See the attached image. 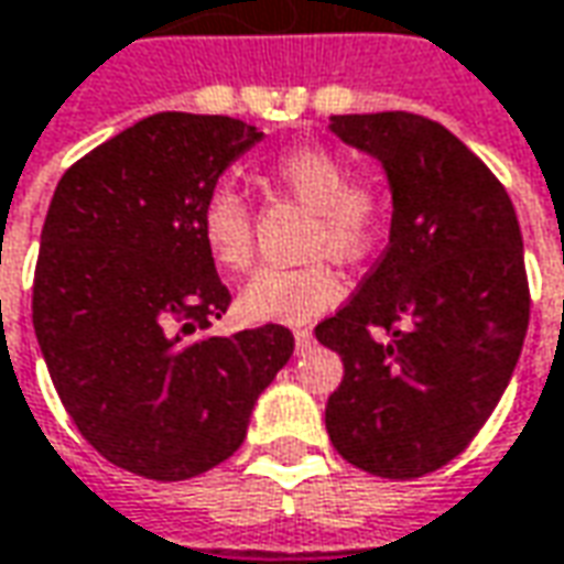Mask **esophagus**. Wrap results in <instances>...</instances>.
<instances>
[{
  "instance_id": "1",
  "label": "esophagus",
  "mask_w": 564,
  "mask_h": 564,
  "mask_svg": "<svg viewBox=\"0 0 564 564\" xmlns=\"http://www.w3.org/2000/svg\"><path fill=\"white\" fill-rule=\"evenodd\" d=\"M310 341H313V332H310V328H294V344H297V350H307Z\"/></svg>"
}]
</instances>
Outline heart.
<instances>
[{
  "label": "heart",
  "mask_w": 564,
  "mask_h": 564,
  "mask_svg": "<svg viewBox=\"0 0 564 564\" xmlns=\"http://www.w3.org/2000/svg\"><path fill=\"white\" fill-rule=\"evenodd\" d=\"M350 170L335 151L301 145L285 151L273 164V180L294 202L313 210L310 236L313 254L360 257L379 236L381 195L366 183H350ZM202 229L207 251L223 270H245L254 251L251 204L232 185H220L204 204ZM341 275L328 263L307 267H263L238 294V310L251 323H307L338 304Z\"/></svg>",
  "instance_id": "heart-1"
}]
</instances>
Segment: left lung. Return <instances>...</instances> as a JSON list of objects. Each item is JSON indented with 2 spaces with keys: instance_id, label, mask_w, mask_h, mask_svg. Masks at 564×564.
Segmentation results:
<instances>
[{
  "instance_id": "left-lung-1",
  "label": "left lung",
  "mask_w": 564,
  "mask_h": 564,
  "mask_svg": "<svg viewBox=\"0 0 564 564\" xmlns=\"http://www.w3.org/2000/svg\"><path fill=\"white\" fill-rule=\"evenodd\" d=\"M328 130L376 158L391 192L384 254L316 326L344 362L328 441L369 475L422 478L468 447L516 372L531 310L519 217L485 161L429 117L338 115Z\"/></svg>"
}]
</instances>
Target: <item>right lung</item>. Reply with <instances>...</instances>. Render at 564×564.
<instances>
[{
  "mask_svg": "<svg viewBox=\"0 0 564 564\" xmlns=\"http://www.w3.org/2000/svg\"><path fill=\"white\" fill-rule=\"evenodd\" d=\"M263 139L220 115H151L52 195L33 328L79 434L115 466L185 481L229 459L289 362L285 326L198 335L229 307L202 229L226 167Z\"/></svg>",
  "mask_w": 564,
  "mask_h": 564,
  "instance_id": "obj_1",
  "label": "right lung"
}]
</instances>
